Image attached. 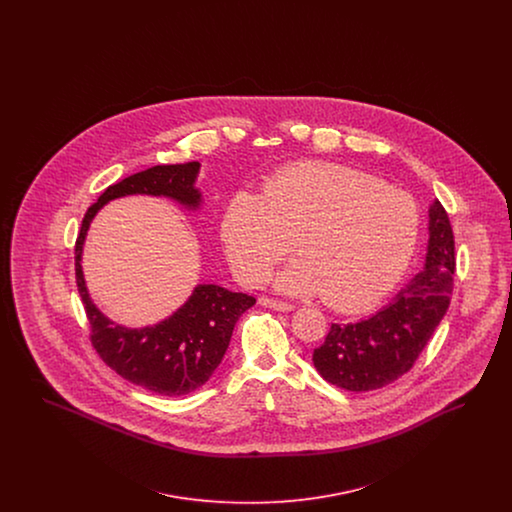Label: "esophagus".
Masks as SVG:
<instances>
[{"mask_svg": "<svg viewBox=\"0 0 512 512\" xmlns=\"http://www.w3.org/2000/svg\"><path fill=\"white\" fill-rule=\"evenodd\" d=\"M259 303H261L263 307L274 309V311H282V313L293 311V305L286 303V301H278V299H272V297H261V299H259Z\"/></svg>", "mask_w": 512, "mask_h": 512, "instance_id": "34e87169", "label": "esophagus"}]
</instances>
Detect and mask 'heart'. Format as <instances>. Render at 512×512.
<instances>
[{
    "instance_id": "b5f03b06",
    "label": "heart",
    "mask_w": 512,
    "mask_h": 512,
    "mask_svg": "<svg viewBox=\"0 0 512 512\" xmlns=\"http://www.w3.org/2000/svg\"><path fill=\"white\" fill-rule=\"evenodd\" d=\"M420 209L413 195L334 163H295L268 176L263 195L230 197L220 238L245 284H261L290 251L299 259L276 288L315 295L336 311H357L384 297L413 259Z\"/></svg>"
}]
</instances>
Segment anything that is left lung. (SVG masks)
I'll return each instance as SVG.
<instances>
[{
  "label": "left lung",
  "instance_id": "left-lung-1",
  "mask_svg": "<svg viewBox=\"0 0 512 512\" xmlns=\"http://www.w3.org/2000/svg\"><path fill=\"white\" fill-rule=\"evenodd\" d=\"M424 270L372 317L332 324L313 363L320 376L347 391L380 390L407 374L445 317L455 276V236L439 201L430 207Z\"/></svg>",
  "mask_w": 512,
  "mask_h": 512
}]
</instances>
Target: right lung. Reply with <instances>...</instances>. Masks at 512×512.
Listing matches in <instances>:
<instances>
[{"label":"right lung","instance_id":"obj_1","mask_svg":"<svg viewBox=\"0 0 512 512\" xmlns=\"http://www.w3.org/2000/svg\"><path fill=\"white\" fill-rule=\"evenodd\" d=\"M199 163L157 165L109 186L86 211L74 245L76 286L90 322V341L103 363L124 380L146 390L178 397L201 388L220 365L238 318L255 305V297L215 284L195 286L190 299L169 318L146 328H124L105 317L82 274V245L90 222L111 199L124 195H165L188 209L201 205L195 188Z\"/></svg>","mask_w":512,"mask_h":512}]
</instances>
